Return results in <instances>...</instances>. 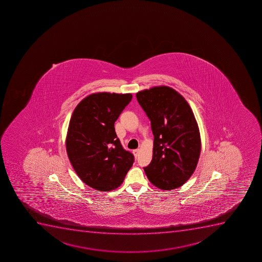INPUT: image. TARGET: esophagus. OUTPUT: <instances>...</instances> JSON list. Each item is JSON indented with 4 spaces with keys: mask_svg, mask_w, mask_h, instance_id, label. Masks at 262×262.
Listing matches in <instances>:
<instances>
[{
    "mask_svg": "<svg viewBox=\"0 0 262 262\" xmlns=\"http://www.w3.org/2000/svg\"><path fill=\"white\" fill-rule=\"evenodd\" d=\"M134 154H135V157H137L140 154V149H135L134 150Z\"/></svg>",
    "mask_w": 262,
    "mask_h": 262,
    "instance_id": "obj_1",
    "label": "esophagus"
}]
</instances>
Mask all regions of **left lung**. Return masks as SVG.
Masks as SVG:
<instances>
[{
    "label": "left lung",
    "instance_id": "left-lung-1",
    "mask_svg": "<svg viewBox=\"0 0 262 262\" xmlns=\"http://www.w3.org/2000/svg\"><path fill=\"white\" fill-rule=\"evenodd\" d=\"M138 102L150 120L154 135L151 162L144 167L157 188H179L195 170L201 154V135L185 99L167 86L136 94Z\"/></svg>",
    "mask_w": 262,
    "mask_h": 262
}]
</instances>
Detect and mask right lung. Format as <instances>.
<instances>
[{"label": "right lung", "instance_id": "right-lung-1", "mask_svg": "<svg viewBox=\"0 0 262 262\" xmlns=\"http://www.w3.org/2000/svg\"><path fill=\"white\" fill-rule=\"evenodd\" d=\"M131 94H92L81 100L69 122L66 148L81 180L99 191L118 188L135 157L123 149L114 122L132 100Z\"/></svg>", "mask_w": 262, "mask_h": 262}]
</instances>
